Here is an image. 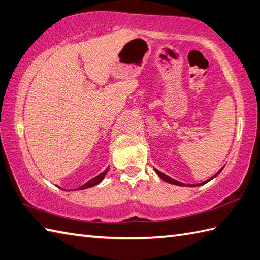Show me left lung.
<instances>
[{"mask_svg":"<svg viewBox=\"0 0 260 260\" xmlns=\"http://www.w3.org/2000/svg\"><path fill=\"white\" fill-rule=\"evenodd\" d=\"M223 169V167L222 168L219 170L218 172H216L215 175H213V177H211V178H209L208 180H206V181H204V182H200V183H196V184H184V183H182V182H179V181H177V180H175V179H172V178H170V177H168L167 175H165V174H162V172L161 171H159L158 169H154L155 170V172H157L158 174V176L162 179V180H165L166 182H168V183H171V184H175V186H180V187H199V186H204L205 183H207V182H209L210 180H212L213 178H216L219 174H220V171Z\"/></svg>","mask_w":260,"mask_h":260,"instance_id":"obj_1","label":"left lung"}]
</instances>
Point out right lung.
<instances>
[{"mask_svg": "<svg viewBox=\"0 0 260 260\" xmlns=\"http://www.w3.org/2000/svg\"><path fill=\"white\" fill-rule=\"evenodd\" d=\"M109 171V167L108 168L103 171V172H101L100 175H98L96 177H94V178H92L91 180H89L88 182H85L83 186H81V187H79V188H77V189H74L76 190V191H78V190H84V189H88V188H91V187H94V186H96V184H99L102 180H103V178H105V176L107 175V172Z\"/></svg>", "mask_w": 260, "mask_h": 260, "instance_id": "1", "label": "right lung"}]
</instances>
